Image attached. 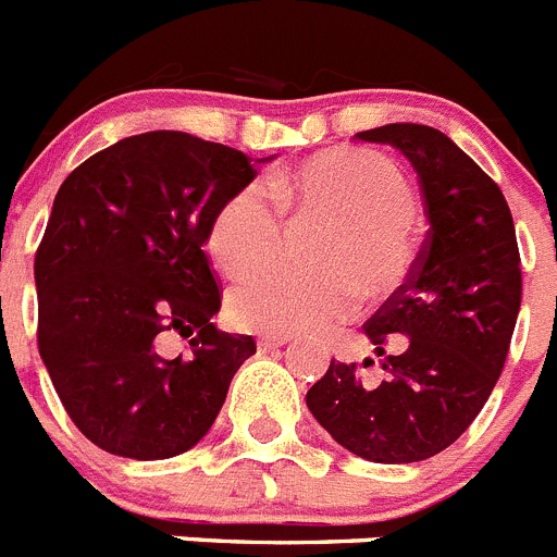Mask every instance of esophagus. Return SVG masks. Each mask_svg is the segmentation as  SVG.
<instances>
[{"label": "esophagus", "mask_w": 557, "mask_h": 557, "mask_svg": "<svg viewBox=\"0 0 557 557\" xmlns=\"http://www.w3.org/2000/svg\"><path fill=\"white\" fill-rule=\"evenodd\" d=\"M285 343H288V337H258V349L272 351V349H280V346H285Z\"/></svg>", "instance_id": "34e87169"}]
</instances>
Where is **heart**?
I'll list each match as a JSON object with an SVG mask.
<instances>
[{"label":"heart","mask_w":557,"mask_h":557,"mask_svg":"<svg viewBox=\"0 0 557 557\" xmlns=\"http://www.w3.org/2000/svg\"><path fill=\"white\" fill-rule=\"evenodd\" d=\"M331 225L315 278L264 273L227 299L242 330L263 335H324L349 321L360 294H396L418 263L414 191L401 170L373 150H330L233 189L211 216L206 247L225 277L238 280L271 260L278 212Z\"/></svg>","instance_id":"heart-1"}]
</instances>
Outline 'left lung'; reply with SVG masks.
Instances as JSON below:
<instances>
[{"label":"left lung","instance_id":"obj_1","mask_svg":"<svg viewBox=\"0 0 557 557\" xmlns=\"http://www.w3.org/2000/svg\"><path fill=\"white\" fill-rule=\"evenodd\" d=\"M357 139L412 161L431 227L407 283L366 324L379 357L389 335L407 349L384 357L376 387L357 362L332 360L308 409L351 454L409 465L454 445L500 379L522 302L517 233L500 186L443 132L389 123Z\"/></svg>","mask_w":557,"mask_h":557}]
</instances>
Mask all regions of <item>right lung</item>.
I'll return each instance as SVG.
<instances>
[{"label": "right lung", "instance_id": "add662e5", "mask_svg": "<svg viewBox=\"0 0 557 557\" xmlns=\"http://www.w3.org/2000/svg\"><path fill=\"white\" fill-rule=\"evenodd\" d=\"M255 178L236 148L184 132L126 137L62 181L35 252L38 349L76 429L123 459H170L214 425L249 335L211 324L206 244L220 202ZM164 334L189 358L160 355Z\"/></svg>", "mask_w": 557, "mask_h": 557}]
</instances>
